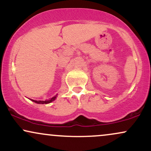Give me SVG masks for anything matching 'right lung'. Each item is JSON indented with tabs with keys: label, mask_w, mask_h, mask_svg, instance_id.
Here are the masks:
<instances>
[{
	"label": "right lung",
	"mask_w": 151,
	"mask_h": 151,
	"mask_svg": "<svg viewBox=\"0 0 151 151\" xmlns=\"http://www.w3.org/2000/svg\"><path fill=\"white\" fill-rule=\"evenodd\" d=\"M56 98V96H54V97H53L52 98L49 99V100H45V101L34 100H32V101H33V102H36V103H37V104H48V103H50V102H52V101H54Z\"/></svg>",
	"instance_id": "add662e5"
}]
</instances>
